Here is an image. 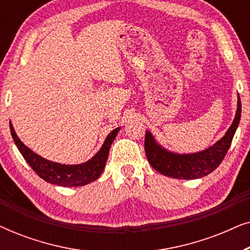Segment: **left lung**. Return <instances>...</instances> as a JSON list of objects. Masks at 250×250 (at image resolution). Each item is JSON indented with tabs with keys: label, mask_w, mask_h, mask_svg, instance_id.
I'll return each instance as SVG.
<instances>
[{
	"label": "left lung",
	"mask_w": 250,
	"mask_h": 250,
	"mask_svg": "<svg viewBox=\"0 0 250 250\" xmlns=\"http://www.w3.org/2000/svg\"><path fill=\"white\" fill-rule=\"evenodd\" d=\"M241 117V101L238 97V108L234 121L225 135L210 148L201 152L190 153V155H177L167 151L155 141L151 133L146 132L145 150L153 168L163 175L180 180H194L206 176L220 166L224 159L232 139L237 129Z\"/></svg>",
	"instance_id": "left-lung-1"
}]
</instances>
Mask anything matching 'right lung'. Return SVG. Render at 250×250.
Listing matches in <instances>:
<instances>
[{"label":"right lung","mask_w":250,"mask_h":250,"mask_svg":"<svg viewBox=\"0 0 250 250\" xmlns=\"http://www.w3.org/2000/svg\"><path fill=\"white\" fill-rule=\"evenodd\" d=\"M10 131H11L13 141H15L17 148L19 149L20 153L41 179L49 183L56 184V186L70 188L85 186V184H88L99 179V176L104 172L108 159L109 150H110L111 143L114 142L116 135H117L119 127L109 133V135L105 138L104 146H101V149L99 150L93 158L84 164H80V165H62V164L50 162L45 158H42L20 141L11 123H10Z\"/></svg>","instance_id":"right-lung-1"}]
</instances>
